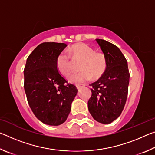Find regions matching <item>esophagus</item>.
I'll return each mask as SVG.
<instances>
[{"label": "esophagus", "mask_w": 155, "mask_h": 155, "mask_svg": "<svg viewBox=\"0 0 155 155\" xmlns=\"http://www.w3.org/2000/svg\"><path fill=\"white\" fill-rule=\"evenodd\" d=\"M84 87H85V85H83V84H78V85H77V88L78 90H80V89L83 88Z\"/></svg>", "instance_id": "obj_1"}]
</instances>
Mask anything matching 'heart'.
Returning <instances> with one entry per match:
<instances>
[{"label":"heart","mask_w":155,"mask_h":155,"mask_svg":"<svg viewBox=\"0 0 155 155\" xmlns=\"http://www.w3.org/2000/svg\"><path fill=\"white\" fill-rule=\"evenodd\" d=\"M69 53L73 57L82 59L80 63L81 71L73 74L69 78L70 83L78 84L98 78L105 72L107 60L104 54L96 52L93 47L85 43H77L70 47ZM56 65L59 72L65 77H69L72 73V64L70 56L62 52L57 57Z\"/></svg>","instance_id":"obj_1"}]
</instances>
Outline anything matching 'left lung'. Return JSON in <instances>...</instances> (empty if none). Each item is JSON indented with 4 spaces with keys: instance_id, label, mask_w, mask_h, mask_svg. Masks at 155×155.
Segmentation results:
<instances>
[{
    "instance_id": "left-lung-1",
    "label": "left lung",
    "mask_w": 155,
    "mask_h": 155,
    "mask_svg": "<svg viewBox=\"0 0 155 155\" xmlns=\"http://www.w3.org/2000/svg\"><path fill=\"white\" fill-rule=\"evenodd\" d=\"M106 56L105 72L91 83L88 109L91 116L102 124H110L118 117L127 101L130 74L124 54L117 47L106 40L96 39Z\"/></svg>"
}]
</instances>
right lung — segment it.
Masks as SVG:
<instances>
[{
  "label": "right lung",
  "instance_id": "1",
  "mask_svg": "<svg viewBox=\"0 0 155 155\" xmlns=\"http://www.w3.org/2000/svg\"><path fill=\"white\" fill-rule=\"evenodd\" d=\"M67 45L44 42L28 57L24 70V87L28 103L37 118L44 124L58 126L67 120L77 87L57 70V57Z\"/></svg>",
  "mask_w": 155,
  "mask_h": 155
}]
</instances>
